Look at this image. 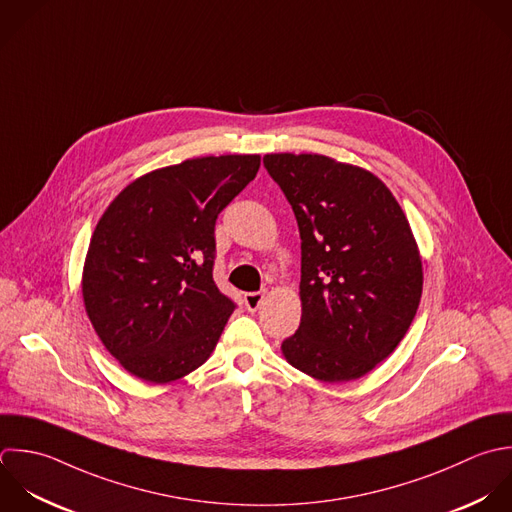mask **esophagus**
I'll use <instances>...</instances> for the list:
<instances>
[{"instance_id": "obj_1", "label": "esophagus", "mask_w": 512, "mask_h": 512, "mask_svg": "<svg viewBox=\"0 0 512 512\" xmlns=\"http://www.w3.org/2000/svg\"><path fill=\"white\" fill-rule=\"evenodd\" d=\"M263 299H265V293H245L243 303H245L247 311H251V313H253V311H257V309L261 307Z\"/></svg>"}]
</instances>
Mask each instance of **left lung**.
Here are the masks:
<instances>
[{
  "label": "left lung",
  "mask_w": 512,
  "mask_h": 512,
  "mask_svg": "<svg viewBox=\"0 0 512 512\" xmlns=\"http://www.w3.org/2000/svg\"><path fill=\"white\" fill-rule=\"evenodd\" d=\"M301 235V325L289 365L323 383L371 373L407 335L423 293L409 219L371 171L319 153H267Z\"/></svg>",
  "instance_id": "left-lung-1"
}]
</instances>
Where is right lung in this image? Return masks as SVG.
<instances>
[{
    "label": "right lung",
    "mask_w": 512,
    "mask_h": 512,
    "mask_svg": "<svg viewBox=\"0 0 512 512\" xmlns=\"http://www.w3.org/2000/svg\"><path fill=\"white\" fill-rule=\"evenodd\" d=\"M261 155H207L149 171L103 211L83 263L85 313L119 365L163 385L201 367L235 303L213 281L217 215Z\"/></svg>",
    "instance_id": "add662e5"
}]
</instances>
